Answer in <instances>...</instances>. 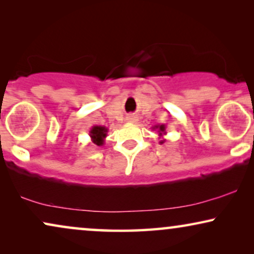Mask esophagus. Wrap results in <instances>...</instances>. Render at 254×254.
<instances>
[{
    "label": "esophagus",
    "instance_id": "1",
    "mask_svg": "<svg viewBox=\"0 0 254 254\" xmlns=\"http://www.w3.org/2000/svg\"><path fill=\"white\" fill-rule=\"evenodd\" d=\"M127 123H134V121H136V119H135V117H133V116H129V117H127Z\"/></svg>",
    "mask_w": 254,
    "mask_h": 254
}]
</instances>
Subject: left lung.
I'll list each match as a JSON object with an SVG mask.
<instances>
[{
	"instance_id": "obj_1",
	"label": "left lung",
	"mask_w": 254,
	"mask_h": 254,
	"mask_svg": "<svg viewBox=\"0 0 254 254\" xmlns=\"http://www.w3.org/2000/svg\"><path fill=\"white\" fill-rule=\"evenodd\" d=\"M152 129L158 131V136H159V137H163V136H164V135L166 134V127H165V125H156V126L152 127ZM164 142H165L164 138H162V140L159 141V143L163 144V143H164Z\"/></svg>"
}]
</instances>
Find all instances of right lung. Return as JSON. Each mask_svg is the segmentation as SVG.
I'll use <instances>...</instances> for the list:
<instances>
[{"mask_svg": "<svg viewBox=\"0 0 254 254\" xmlns=\"http://www.w3.org/2000/svg\"><path fill=\"white\" fill-rule=\"evenodd\" d=\"M107 131H109V129H107L105 126L95 125V126H92L91 129H90V137H91V141L100 147V145H103L104 142H105Z\"/></svg>", "mask_w": 254, "mask_h": 254, "instance_id": "add662e5", "label": "right lung"}]
</instances>
